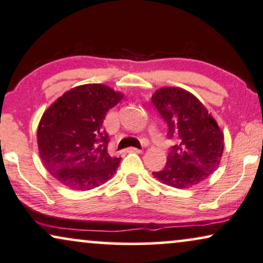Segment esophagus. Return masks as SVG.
Instances as JSON below:
<instances>
[{"instance_id": "34e87169", "label": "esophagus", "mask_w": 263, "mask_h": 263, "mask_svg": "<svg viewBox=\"0 0 263 263\" xmlns=\"http://www.w3.org/2000/svg\"><path fill=\"white\" fill-rule=\"evenodd\" d=\"M129 152H135V153H142L143 149L139 148H129Z\"/></svg>"}]
</instances>
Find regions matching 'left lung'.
I'll return each instance as SVG.
<instances>
[{"mask_svg":"<svg viewBox=\"0 0 263 263\" xmlns=\"http://www.w3.org/2000/svg\"><path fill=\"white\" fill-rule=\"evenodd\" d=\"M168 127L167 137L176 144L167 155L165 167L153 172L156 179L178 189L200 183L218 167L224 137L204 104L179 87H162L152 97Z\"/></svg>","mask_w":263,"mask_h":263,"instance_id":"left-lung-1","label":"left lung"}]
</instances>
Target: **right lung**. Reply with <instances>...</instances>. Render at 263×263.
I'll use <instances>...</instances> for the list:
<instances>
[{
    "label": "right lung",
    "instance_id": "obj_1",
    "mask_svg": "<svg viewBox=\"0 0 263 263\" xmlns=\"http://www.w3.org/2000/svg\"><path fill=\"white\" fill-rule=\"evenodd\" d=\"M124 95L101 84L71 88L43 112L37 128L40 158L65 187L89 191L110 179L120 158L108 153L103 121Z\"/></svg>",
    "mask_w": 263,
    "mask_h": 263
}]
</instances>
